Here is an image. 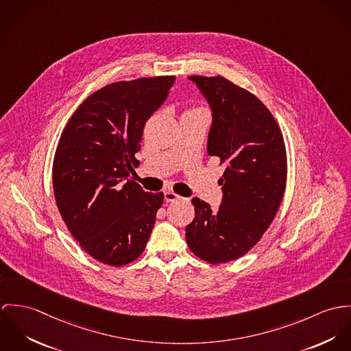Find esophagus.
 <instances>
[{
	"label": "esophagus",
	"mask_w": 351,
	"mask_h": 351,
	"mask_svg": "<svg viewBox=\"0 0 351 351\" xmlns=\"http://www.w3.org/2000/svg\"><path fill=\"white\" fill-rule=\"evenodd\" d=\"M164 199H165V202H175V200H178V199H180V196L178 194H175L173 191H165L164 193Z\"/></svg>",
	"instance_id": "34e87169"
}]
</instances>
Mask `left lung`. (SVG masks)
I'll use <instances>...</instances> for the list:
<instances>
[{
  "label": "left lung",
  "mask_w": 351,
  "mask_h": 351,
  "mask_svg": "<svg viewBox=\"0 0 351 351\" xmlns=\"http://www.w3.org/2000/svg\"><path fill=\"white\" fill-rule=\"evenodd\" d=\"M211 109L207 154L225 164L218 180V210L193 197L194 221L186 228L191 252L210 264L247 253L265 233L280 207L287 182L285 145L265 105L222 77L193 75Z\"/></svg>",
  "instance_id": "1"
}]
</instances>
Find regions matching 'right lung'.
I'll return each mask as SVG.
<instances>
[{
    "label": "right lung",
    "instance_id": "right-lung-1",
    "mask_svg": "<svg viewBox=\"0 0 351 351\" xmlns=\"http://www.w3.org/2000/svg\"><path fill=\"white\" fill-rule=\"evenodd\" d=\"M175 77L108 84L67 122L53 158V194L63 221L95 260L121 267L145 249L162 193L129 179L147 119L165 102Z\"/></svg>",
    "mask_w": 351,
    "mask_h": 351
}]
</instances>
